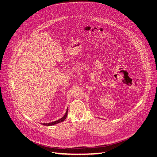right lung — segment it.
I'll list each match as a JSON object with an SVG mask.
<instances>
[{
  "mask_svg": "<svg viewBox=\"0 0 157 157\" xmlns=\"http://www.w3.org/2000/svg\"><path fill=\"white\" fill-rule=\"evenodd\" d=\"M67 111H68V109H67L66 111V113H65V115H64L63 117L62 118H61L60 119L58 120V121H54V122H52V123H42V124H44V125H46V126H52V125H54V124H56L57 123H61L62 121H63L64 120H65L67 117Z\"/></svg>",
  "mask_w": 157,
  "mask_h": 157,
  "instance_id": "add662e5",
  "label": "right lung"
}]
</instances>
